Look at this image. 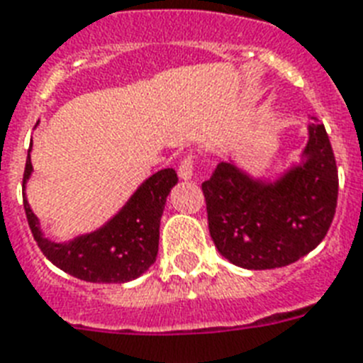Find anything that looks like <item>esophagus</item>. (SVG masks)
Instances as JSON below:
<instances>
[{"label":"esophagus","mask_w":363,"mask_h":363,"mask_svg":"<svg viewBox=\"0 0 363 363\" xmlns=\"http://www.w3.org/2000/svg\"><path fill=\"white\" fill-rule=\"evenodd\" d=\"M179 177H181L182 181H190L191 177H194V156L188 155L184 156L179 164Z\"/></svg>","instance_id":"esophagus-1"}]
</instances>
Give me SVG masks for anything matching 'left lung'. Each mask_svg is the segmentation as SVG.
<instances>
[{"mask_svg":"<svg viewBox=\"0 0 363 363\" xmlns=\"http://www.w3.org/2000/svg\"><path fill=\"white\" fill-rule=\"evenodd\" d=\"M304 164L276 182L220 162L201 184L208 231L223 257L248 270L298 261L326 237L337 205V166L325 126L311 123Z\"/></svg>","mask_w":363,"mask_h":363,"instance_id":"obj_1","label":"left lung"}]
</instances>
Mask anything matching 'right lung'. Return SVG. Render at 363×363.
<instances>
[{"label": "right lung", "mask_w": 363, "mask_h": 363, "mask_svg": "<svg viewBox=\"0 0 363 363\" xmlns=\"http://www.w3.org/2000/svg\"><path fill=\"white\" fill-rule=\"evenodd\" d=\"M31 172L33 166L28 155L23 188ZM177 181L179 179L172 167L155 173L106 225L89 235L76 237L70 242L59 244L44 238L28 199H23V208L38 248L55 267L84 281L125 284L140 278L156 261L162 212L166 207L167 194Z\"/></svg>", "instance_id": "1"}]
</instances>
